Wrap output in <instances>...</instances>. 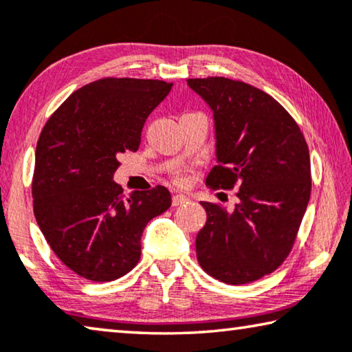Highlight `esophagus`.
I'll use <instances>...</instances> for the list:
<instances>
[{
  "instance_id": "34e87169",
  "label": "esophagus",
  "mask_w": 352,
  "mask_h": 352,
  "mask_svg": "<svg viewBox=\"0 0 352 352\" xmlns=\"http://www.w3.org/2000/svg\"><path fill=\"white\" fill-rule=\"evenodd\" d=\"M188 202H189V197H186V196H182V194H177V196L172 197V205H174V206L186 205Z\"/></svg>"
}]
</instances>
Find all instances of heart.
I'll return each instance as SVG.
<instances>
[{"mask_svg": "<svg viewBox=\"0 0 352 352\" xmlns=\"http://www.w3.org/2000/svg\"><path fill=\"white\" fill-rule=\"evenodd\" d=\"M174 182L177 183V185H180V186H183L186 183V178L183 177V174H180V172H177V174L174 175Z\"/></svg>", "mask_w": 352, "mask_h": 352, "instance_id": "heart-1", "label": "heart"}]
</instances>
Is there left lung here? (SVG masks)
<instances>
[{"instance_id": "obj_1", "label": "left lung", "mask_w": 352, "mask_h": 352, "mask_svg": "<svg viewBox=\"0 0 352 352\" xmlns=\"http://www.w3.org/2000/svg\"><path fill=\"white\" fill-rule=\"evenodd\" d=\"M188 85L213 109L217 166L206 183L239 186L232 211L202 202L197 260L217 280L244 285L271 274L292 252L311 191L309 147L296 120L260 89L222 76Z\"/></svg>"}]
</instances>
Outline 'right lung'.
I'll use <instances>...</instances> for the list:
<instances>
[{
    "instance_id": "add662e5",
    "label": "right lung",
    "mask_w": 352,
    "mask_h": 352,
    "mask_svg": "<svg viewBox=\"0 0 352 352\" xmlns=\"http://www.w3.org/2000/svg\"><path fill=\"white\" fill-rule=\"evenodd\" d=\"M172 82L102 78L75 91L47 120L36 147L32 208L56 256L92 282H111L141 258L150 219L170 206L164 186L125 196L113 182L136 152L148 114Z\"/></svg>"
}]
</instances>
